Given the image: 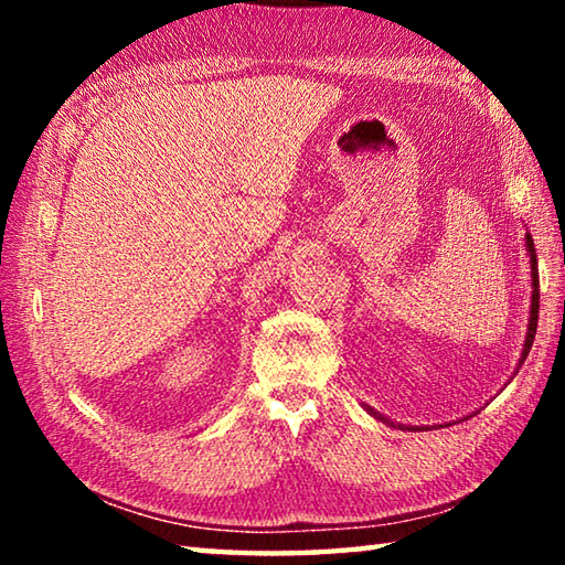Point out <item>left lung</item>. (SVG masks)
Here are the masks:
<instances>
[{"label":"left lung","mask_w":565,"mask_h":565,"mask_svg":"<svg viewBox=\"0 0 565 565\" xmlns=\"http://www.w3.org/2000/svg\"><path fill=\"white\" fill-rule=\"evenodd\" d=\"M525 248H529V256H531V279H533V296H531V319H529V333H525V343H523V353H521V363L525 361V356H529V351L533 347V339H535V327H539V262H535V246H533V238L531 234H525ZM371 414H374L379 420H386L379 414V411L369 408Z\"/></svg>","instance_id":"left-lung-1"}]
</instances>
